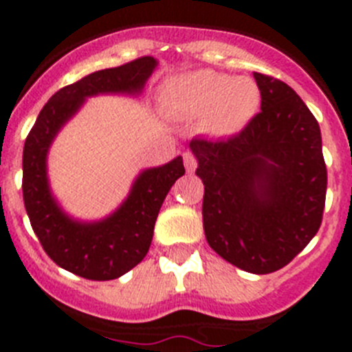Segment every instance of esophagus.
<instances>
[{"label":"esophagus","instance_id":"34e87169","mask_svg":"<svg viewBox=\"0 0 352 352\" xmlns=\"http://www.w3.org/2000/svg\"><path fill=\"white\" fill-rule=\"evenodd\" d=\"M183 160H185V167L188 173H192V170H195V167H197V160H195V157L192 153H183Z\"/></svg>","mask_w":352,"mask_h":352}]
</instances>
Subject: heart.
Returning <instances> with one entry per match:
<instances>
[{"instance_id": "heart-1", "label": "heart", "mask_w": 352, "mask_h": 352, "mask_svg": "<svg viewBox=\"0 0 352 352\" xmlns=\"http://www.w3.org/2000/svg\"><path fill=\"white\" fill-rule=\"evenodd\" d=\"M162 102L178 116H204V130L229 138L248 126L259 111L261 91L248 77L199 70L174 77L164 86Z\"/></svg>"}]
</instances>
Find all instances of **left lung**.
<instances>
[{"label":"left lung","instance_id":"left-lung-1","mask_svg":"<svg viewBox=\"0 0 352 352\" xmlns=\"http://www.w3.org/2000/svg\"><path fill=\"white\" fill-rule=\"evenodd\" d=\"M261 113L226 141L192 139L204 183L208 243L256 275L284 268L322 222L326 174L319 123L296 91L254 72Z\"/></svg>","mask_w":352,"mask_h":352}]
</instances>
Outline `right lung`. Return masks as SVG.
I'll use <instances>...</instances> for the list:
<instances>
[{"mask_svg": "<svg viewBox=\"0 0 352 352\" xmlns=\"http://www.w3.org/2000/svg\"><path fill=\"white\" fill-rule=\"evenodd\" d=\"M157 60L142 56L116 68L93 72L49 98L28 133L23 153V197L43 250L67 272L88 280H114L138 266L153 239L158 211L170 186L185 174L183 158L142 170L129 197L100 222H77L54 201L47 179V151L56 133L98 93L139 95Z\"/></svg>", "mask_w": 352, "mask_h": 352, "instance_id": "1", "label": "right lung"}]
</instances>
